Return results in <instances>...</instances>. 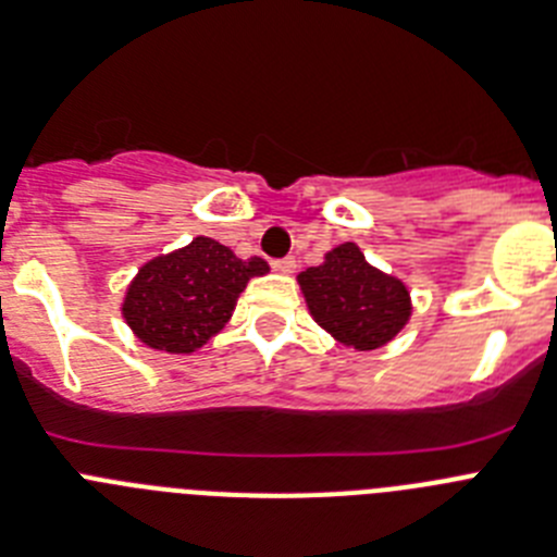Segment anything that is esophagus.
Returning <instances> with one entry per match:
<instances>
[{"mask_svg":"<svg viewBox=\"0 0 557 557\" xmlns=\"http://www.w3.org/2000/svg\"><path fill=\"white\" fill-rule=\"evenodd\" d=\"M272 267L277 269L280 274H290V272H294V269H297V258H290V255H288V258H280V260H274Z\"/></svg>","mask_w":557,"mask_h":557,"instance_id":"esophagus-1","label":"esophagus"}]
</instances>
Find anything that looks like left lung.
Masks as SVG:
<instances>
[{
	"instance_id": "1",
	"label": "left lung",
	"mask_w": 557,
	"mask_h": 557,
	"mask_svg": "<svg viewBox=\"0 0 557 557\" xmlns=\"http://www.w3.org/2000/svg\"><path fill=\"white\" fill-rule=\"evenodd\" d=\"M297 280L319 327L358 352L385 347L413 310L408 285L374 269L352 242L330 249L324 263Z\"/></svg>"
}]
</instances>
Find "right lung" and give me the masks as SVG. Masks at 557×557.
<instances>
[{
    "label": "right lung",
    "mask_w": 557,
    "mask_h": 557,
    "mask_svg": "<svg viewBox=\"0 0 557 557\" xmlns=\"http://www.w3.org/2000/svg\"><path fill=\"white\" fill-rule=\"evenodd\" d=\"M267 272L263 258H235L230 247L197 235L188 247L138 269L124 294L122 315L149 349L197 352L230 322L249 280Z\"/></svg>",
    "instance_id": "1"
}]
</instances>
